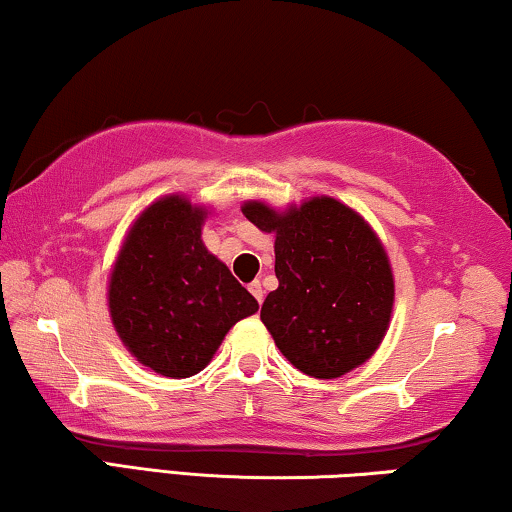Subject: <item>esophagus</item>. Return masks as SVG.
Segmentation results:
<instances>
[{
    "label": "esophagus",
    "instance_id": "esophagus-1",
    "mask_svg": "<svg viewBox=\"0 0 512 512\" xmlns=\"http://www.w3.org/2000/svg\"><path fill=\"white\" fill-rule=\"evenodd\" d=\"M248 292L255 296L257 303H262V301H264V289H262V282H259V280H253V282H250V285H248Z\"/></svg>",
    "mask_w": 512,
    "mask_h": 512
}]
</instances>
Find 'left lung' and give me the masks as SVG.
I'll list each match as a JSON object with an SVG mask.
<instances>
[{
  "label": "left lung",
  "mask_w": 512,
  "mask_h": 512,
  "mask_svg": "<svg viewBox=\"0 0 512 512\" xmlns=\"http://www.w3.org/2000/svg\"><path fill=\"white\" fill-rule=\"evenodd\" d=\"M243 213L276 234L278 289L259 317L287 361L317 379L368 361L393 310V273L370 225L331 197L287 213L248 202Z\"/></svg>",
  "instance_id": "8db88e82"
}]
</instances>
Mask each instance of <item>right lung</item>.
Instances as JSON below:
<instances>
[{
  "label": "right lung",
  "instance_id": "add662e5",
  "mask_svg": "<svg viewBox=\"0 0 512 512\" xmlns=\"http://www.w3.org/2000/svg\"><path fill=\"white\" fill-rule=\"evenodd\" d=\"M204 211L179 195L142 213L110 280L114 329L137 361L183 379L211 361L225 333L257 312L255 296L200 239Z\"/></svg>",
  "mask_w": 512,
  "mask_h": 512
}]
</instances>
